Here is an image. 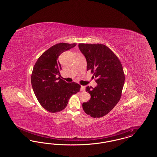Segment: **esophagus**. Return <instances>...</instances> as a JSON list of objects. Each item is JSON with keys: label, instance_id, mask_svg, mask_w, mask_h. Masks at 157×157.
Instances as JSON below:
<instances>
[{"label": "esophagus", "instance_id": "1", "mask_svg": "<svg viewBox=\"0 0 157 157\" xmlns=\"http://www.w3.org/2000/svg\"><path fill=\"white\" fill-rule=\"evenodd\" d=\"M85 87L84 86H81V90L82 92H83V91H85Z\"/></svg>", "mask_w": 157, "mask_h": 157}]
</instances>
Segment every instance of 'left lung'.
Listing matches in <instances>:
<instances>
[{
  "instance_id": "obj_1",
  "label": "left lung",
  "mask_w": 157,
  "mask_h": 157,
  "mask_svg": "<svg viewBox=\"0 0 157 157\" xmlns=\"http://www.w3.org/2000/svg\"><path fill=\"white\" fill-rule=\"evenodd\" d=\"M79 48L87 62V71L96 78L97 86H87L90 101L82 108L93 118L102 117L110 112L119 102L125 82L121 62L106 46L100 44H79Z\"/></svg>"
}]
</instances>
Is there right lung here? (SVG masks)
<instances>
[{
    "mask_svg": "<svg viewBox=\"0 0 157 157\" xmlns=\"http://www.w3.org/2000/svg\"><path fill=\"white\" fill-rule=\"evenodd\" d=\"M76 45L67 43L53 45L39 56L33 67L32 88L39 104L49 112L64 109L70 98L80 90L81 85L77 83H67L57 77L62 69L58 60L60 55Z\"/></svg>",
    "mask_w": 157,
    "mask_h": 157,
    "instance_id": "obj_1",
    "label": "right lung"
}]
</instances>
